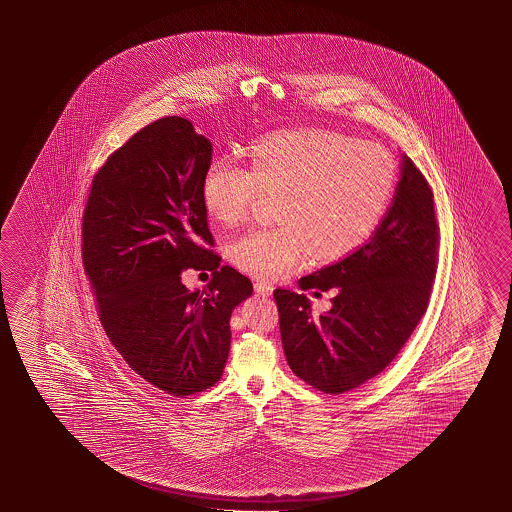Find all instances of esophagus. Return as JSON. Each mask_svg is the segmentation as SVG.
Returning a JSON list of instances; mask_svg holds the SVG:
<instances>
[{"mask_svg": "<svg viewBox=\"0 0 512 512\" xmlns=\"http://www.w3.org/2000/svg\"><path fill=\"white\" fill-rule=\"evenodd\" d=\"M255 293L260 294V296H271L273 294V287L266 284V282H257L255 284Z\"/></svg>", "mask_w": 512, "mask_h": 512, "instance_id": "esophagus-1", "label": "esophagus"}]
</instances>
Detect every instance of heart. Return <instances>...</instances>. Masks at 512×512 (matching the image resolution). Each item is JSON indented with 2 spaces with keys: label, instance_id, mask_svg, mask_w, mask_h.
Instances as JSON below:
<instances>
[{
  "label": "heart",
  "instance_id": "b5f03b06",
  "mask_svg": "<svg viewBox=\"0 0 512 512\" xmlns=\"http://www.w3.org/2000/svg\"><path fill=\"white\" fill-rule=\"evenodd\" d=\"M396 184L384 148L323 130L269 135L250 146V166L212 160L202 200L210 216L234 227L264 194L278 196L275 227L250 228L230 244L237 268L285 277L307 253L332 260L355 250L382 218Z\"/></svg>",
  "mask_w": 512,
  "mask_h": 512
}]
</instances>
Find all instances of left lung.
Returning a JSON list of instances; mask_svg holds the SVG:
<instances>
[{"instance_id":"obj_1","label":"left lung","mask_w":512,"mask_h":512,"mask_svg":"<svg viewBox=\"0 0 512 512\" xmlns=\"http://www.w3.org/2000/svg\"><path fill=\"white\" fill-rule=\"evenodd\" d=\"M439 255L434 193L403 155L393 205L368 243L300 280L303 291L334 294L316 316L305 294L275 289L285 359L296 377L341 394L394 361L427 312Z\"/></svg>"}]
</instances>
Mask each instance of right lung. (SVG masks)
<instances>
[{"label":"right lung","instance_id":"1","mask_svg":"<svg viewBox=\"0 0 512 512\" xmlns=\"http://www.w3.org/2000/svg\"><path fill=\"white\" fill-rule=\"evenodd\" d=\"M212 144L191 121L166 116L141 128L94 175L82 259L101 327L137 375L185 398L218 382L230 316L253 285L209 250L202 182ZM210 270L203 292L181 284Z\"/></svg>","mask_w":512,"mask_h":512}]
</instances>
